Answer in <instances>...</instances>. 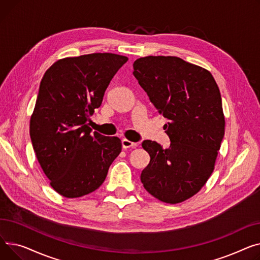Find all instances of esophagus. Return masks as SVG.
<instances>
[{
	"instance_id": "esophagus-1",
	"label": "esophagus",
	"mask_w": 260,
	"mask_h": 260,
	"mask_svg": "<svg viewBox=\"0 0 260 260\" xmlns=\"http://www.w3.org/2000/svg\"><path fill=\"white\" fill-rule=\"evenodd\" d=\"M121 146H123V149H128V148H135L137 146L136 143H133L127 139H124L121 141Z\"/></svg>"
}]
</instances>
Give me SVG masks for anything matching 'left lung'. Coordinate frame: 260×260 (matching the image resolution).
<instances>
[{
	"mask_svg": "<svg viewBox=\"0 0 260 260\" xmlns=\"http://www.w3.org/2000/svg\"><path fill=\"white\" fill-rule=\"evenodd\" d=\"M133 74L155 108L168 120L170 147L145 141L150 162L144 188L157 200L178 204L200 191L214 170L224 135L219 88L207 69L177 56L137 58Z\"/></svg>",
	"mask_w": 260,
	"mask_h": 260,
	"instance_id": "obj_1",
	"label": "left lung"
}]
</instances>
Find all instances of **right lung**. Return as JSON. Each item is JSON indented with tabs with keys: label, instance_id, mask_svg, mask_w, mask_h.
I'll use <instances>...</instances> for the list:
<instances>
[{
	"label": "right lung",
	"instance_id": "1",
	"mask_svg": "<svg viewBox=\"0 0 260 260\" xmlns=\"http://www.w3.org/2000/svg\"><path fill=\"white\" fill-rule=\"evenodd\" d=\"M127 56L91 53L60 58L45 72L30 118V139L50 186L76 198L95 191L121 151L116 136L91 133L94 109Z\"/></svg>",
	"mask_w": 260,
	"mask_h": 260
}]
</instances>
